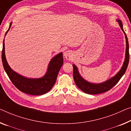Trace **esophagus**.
<instances>
[{
	"label": "esophagus",
	"instance_id": "obj_1",
	"mask_svg": "<svg viewBox=\"0 0 131 131\" xmlns=\"http://www.w3.org/2000/svg\"><path fill=\"white\" fill-rule=\"evenodd\" d=\"M64 56L66 59L68 60H70L72 59V51H70V50H67L64 53Z\"/></svg>",
	"mask_w": 131,
	"mask_h": 131
}]
</instances>
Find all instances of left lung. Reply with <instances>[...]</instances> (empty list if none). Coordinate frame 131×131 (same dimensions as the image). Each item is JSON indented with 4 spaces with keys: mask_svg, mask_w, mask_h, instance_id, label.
I'll return each instance as SVG.
<instances>
[{
    "mask_svg": "<svg viewBox=\"0 0 131 131\" xmlns=\"http://www.w3.org/2000/svg\"><path fill=\"white\" fill-rule=\"evenodd\" d=\"M117 21L120 26L121 29L125 34L126 39V53L125 57V61L124 62L122 68L117 74L114 77H112L110 79L100 84H94L88 82L82 78L78 72V68L75 64L72 65L73 67V78L75 81L76 85L85 93L88 94H98L101 93H103L106 91H109L110 89L118 83L119 80L123 76L125 72L126 69H127L129 60V43L127 36H126L125 33L123 29V25H122V21L120 20H117Z\"/></svg>",
    "mask_w": 131,
    "mask_h": 131,
    "instance_id": "left-lung-1",
    "label": "left lung"
}]
</instances>
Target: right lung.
<instances>
[{
    "label": "right lung",
    "mask_w": 131,
    "mask_h": 131,
    "mask_svg": "<svg viewBox=\"0 0 131 131\" xmlns=\"http://www.w3.org/2000/svg\"><path fill=\"white\" fill-rule=\"evenodd\" d=\"M12 23L11 22L5 36L9 30ZM4 40L2 60L4 69L12 83L20 91L30 95H40L49 92L55 84L59 70L63 64V53L57 54L51 60L48 66L47 71L43 77L40 78H28L17 74L10 67L6 59Z\"/></svg>",
    "instance_id": "1"
}]
</instances>
